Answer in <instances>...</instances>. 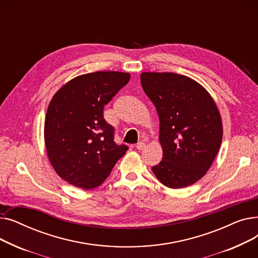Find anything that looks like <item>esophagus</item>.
<instances>
[{"mask_svg": "<svg viewBox=\"0 0 258 258\" xmlns=\"http://www.w3.org/2000/svg\"><path fill=\"white\" fill-rule=\"evenodd\" d=\"M136 147H137L138 151H142L143 148L145 147V143H144V142H139V143L136 145Z\"/></svg>", "mask_w": 258, "mask_h": 258, "instance_id": "34e87169", "label": "esophagus"}]
</instances>
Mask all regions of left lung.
Returning a JSON list of instances; mask_svg holds the SVG:
<instances>
[{
	"label": "left lung",
	"mask_w": 258,
	"mask_h": 258,
	"mask_svg": "<svg viewBox=\"0 0 258 258\" xmlns=\"http://www.w3.org/2000/svg\"><path fill=\"white\" fill-rule=\"evenodd\" d=\"M141 85L160 119L163 158L152 167L169 188L190 186L204 177L223 139L220 112L196 80L175 73H141Z\"/></svg>",
	"instance_id": "left-lung-1"
}]
</instances>
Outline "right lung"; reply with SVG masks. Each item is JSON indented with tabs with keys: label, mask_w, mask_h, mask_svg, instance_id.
<instances>
[{
	"label": "right lung",
	"mask_w": 258,
	"mask_h": 258,
	"mask_svg": "<svg viewBox=\"0 0 258 258\" xmlns=\"http://www.w3.org/2000/svg\"><path fill=\"white\" fill-rule=\"evenodd\" d=\"M128 73L98 71L79 75L51 99L45 119V144L54 170L69 184L101 185L127 146L114 141L103 107L128 81Z\"/></svg>",
	"instance_id": "1"
}]
</instances>
